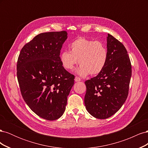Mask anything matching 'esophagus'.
Masks as SVG:
<instances>
[{
	"instance_id": "34e87169",
	"label": "esophagus",
	"mask_w": 148,
	"mask_h": 148,
	"mask_svg": "<svg viewBox=\"0 0 148 148\" xmlns=\"http://www.w3.org/2000/svg\"><path fill=\"white\" fill-rule=\"evenodd\" d=\"M75 81L76 82H79V81H81V79H80L79 77H76L75 78Z\"/></svg>"
}]
</instances>
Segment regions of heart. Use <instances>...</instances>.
Segmentation results:
<instances>
[{
  "label": "heart",
  "mask_w": 148,
  "mask_h": 148,
  "mask_svg": "<svg viewBox=\"0 0 148 148\" xmlns=\"http://www.w3.org/2000/svg\"><path fill=\"white\" fill-rule=\"evenodd\" d=\"M70 51L60 53V61L64 68L73 70L75 65H80L77 73L86 77L90 73L96 75L104 69L108 60V51L105 45L100 41H95L84 37H79L69 45Z\"/></svg>",
  "instance_id": "1"
}]
</instances>
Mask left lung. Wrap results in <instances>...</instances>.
Returning <instances> with one entry per match:
<instances>
[{"label":"left lung","mask_w":148,"mask_h":148,"mask_svg":"<svg viewBox=\"0 0 148 148\" xmlns=\"http://www.w3.org/2000/svg\"><path fill=\"white\" fill-rule=\"evenodd\" d=\"M108 60L96 77L85 82L84 105L94 117L106 119L115 114L126 101L132 77V65L125 46L108 34Z\"/></svg>","instance_id":"left-lung-1"}]
</instances>
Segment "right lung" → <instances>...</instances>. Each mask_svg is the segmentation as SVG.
I'll use <instances>...</instances> for the list:
<instances>
[{
    "label": "right lung",
    "instance_id": "right-lung-1",
    "mask_svg": "<svg viewBox=\"0 0 148 148\" xmlns=\"http://www.w3.org/2000/svg\"><path fill=\"white\" fill-rule=\"evenodd\" d=\"M65 31L41 33L21 49L17 78L21 95L29 108L47 120L60 118L65 110L75 76L60 61Z\"/></svg>",
    "mask_w": 148,
    "mask_h": 148
}]
</instances>
